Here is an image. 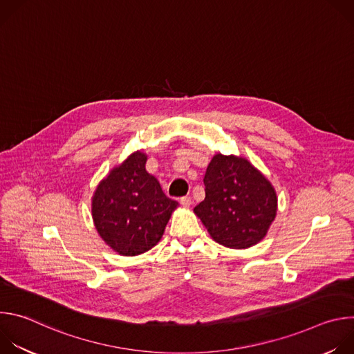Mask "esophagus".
<instances>
[{
	"instance_id": "34e87169",
	"label": "esophagus",
	"mask_w": 354,
	"mask_h": 354,
	"mask_svg": "<svg viewBox=\"0 0 354 354\" xmlns=\"http://www.w3.org/2000/svg\"><path fill=\"white\" fill-rule=\"evenodd\" d=\"M179 203H180L183 207H190V205L193 203V200H192V197H182V198L179 200Z\"/></svg>"
}]
</instances>
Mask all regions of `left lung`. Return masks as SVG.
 <instances>
[{
  "label": "left lung",
  "instance_id": "8db88e82",
  "mask_svg": "<svg viewBox=\"0 0 354 354\" xmlns=\"http://www.w3.org/2000/svg\"><path fill=\"white\" fill-rule=\"evenodd\" d=\"M203 182L206 197L193 212L216 242L245 249L266 236L277 196L261 171L242 157L216 154Z\"/></svg>",
  "mask_w": 354,
  "mask_h": 354
}]
</instances>
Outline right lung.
<instances>
[{
  "instance_id": "right-lung-1",
  "label": "right lung",
  "mask_w": 354,
  "mask_h": 354,
  "mask_svg": "<svg viewBox=\"0 0 354 354\" xmlns=\"http://www.w3.org/2000/svg\"><path fill=\"white\" fill-rule=\"evenodd\" d=\"M147 156L136 151L100 180L92 197L97 234L115 252L136 257L156 246L178 203L145 171Z\"/></svg>"
}]
</instances>
